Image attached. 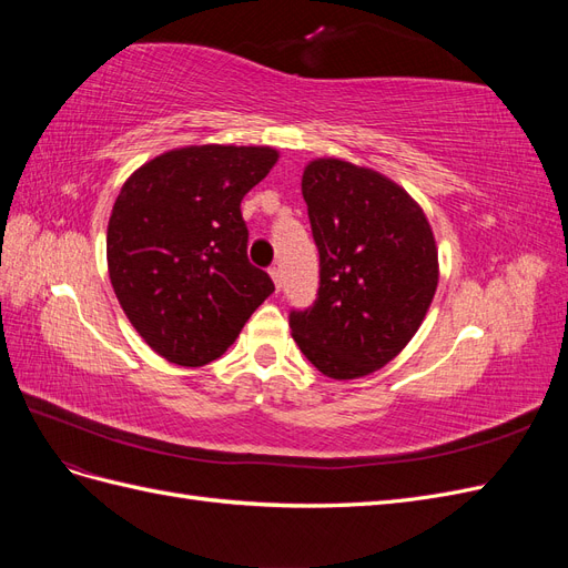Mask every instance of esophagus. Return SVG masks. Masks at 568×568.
I'll return each instance as SVG.
<instances>
[{
    "label": "esophagus",
    "instance_id": "1",
    "mask_svg": "<svg viewBox=\"0 0 568 568\" xmlns=\"http://www.w3.org/2000/svg\"><path fill=\"white\" fill-rule=\"evenodd\" d=\"M270 277H272V282H274V286H277V291L282 288V270L274 265V267H270Z\"/></svg>",
    "mask_w": 568,
    "mask_h": 568
}]
</instances>
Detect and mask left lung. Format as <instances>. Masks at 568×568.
<instances>
[{
  "mask_svg": "<svg viewBox=\"0 0 568 568\" xmlns=\"http://www.w3.org/2000/svg\"><path fill=\"white\" fill-rule=\"evenodd\" d=\"M303 199L320 251L313 305L291 311L301 353L332 379L382 369L415 336L438 286V251L419 205L369 168L320 159Z\"/></svg>",
  "mask_w": 568,
  "mask_h": 568,
  "instance_id": "left-lung-1",
  "label": "left lung"
}]
</instances>
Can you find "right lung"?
I'll use <instances>...</instances> for the list:
<instances>
[{"label": "right lung", "instance_id": "obj_1", "mask_svg": "<svg viewBox=\"0 0 568 568\" xmlns=\"http://www.w3.org/2000/svg\"><path fill=\"white\" fill-rule=\"evenodd\" d=\"M277 156L270 146L175 149L120 189L106 234L111 284L134 329L168 363H213L274 291L246 255L242 199Z\"/></svg>", "mask_w": 568, "mask_h": 568}]
</instances>
